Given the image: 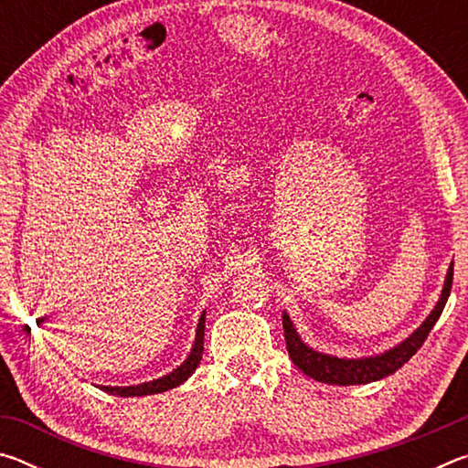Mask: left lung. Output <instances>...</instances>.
<instances>
[{"instance_id": "8db88e82", "label": "left lung", "mask_w": 468, "mask_h": 468, "mask_svg": "<svg viewBox=\"0 0 468 468\" xmlns=\"http://www.w3.org/2000/svg\"><path fill=\"white\" fill-rule=\"evenodd\" d=\"M452 276H454V262L450 264L446 281H443L441 295L438 303L427 315L425 322L419 326L413 335L402 340L400 345L392 346L390 351H384L374 357H361V359H346L336 357V355H326L305 345L301 336L297 335L295 326L289 318L287 312H282V328H284V340H287V351L292 363L303 371L305 376L314 378L315 382L324 384H336V386H357V384H369L378 382V379L392 376L396 369H400L405 363L413 357V355L421 348L427 335H430L435 322L443 312V305L450 297V289H452Z\"/></svg>"}]
</instances>
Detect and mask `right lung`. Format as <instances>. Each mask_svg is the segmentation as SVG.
<instances>
[{
	"instance_id": "right-lung-1",
	"label": "right lung",
	"mask_w": 468,
	"mask_h": 468,
	"mask_svg": "<svg viewBox=\"0 0 468 468\" xmlns=\"http://www.w3.org/2000/svg\"><path fill=\"white\" fill-rule=\"evenodd\" d=\"M204 322H206V312H202L200 322H197V330H196V340L192 351H189L187 359L181 363L177 369H173L171 374L153 379V382H144L138 386H99L101 390H105L113 396H148V394H158V392H167L171 388H177L179 384H184L186 379L194 374L196 367L200 366L202 359V351H204Z\"/></svg>"
}]
</instances>
